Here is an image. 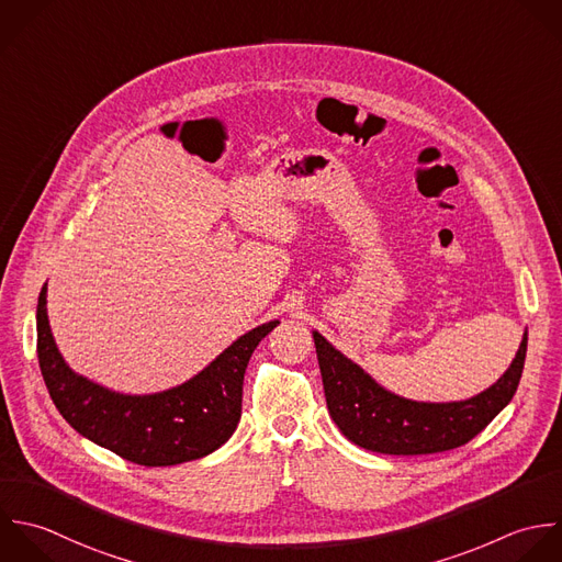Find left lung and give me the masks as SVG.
Returning <instances> with one entry per match:
<instances>
[{
	"mask_svg": "<svg viewBox=\"0 0 562 562\" xmlns=\"http://www.w3.org/2000/svg\"><path fill=\"white\" fill-rule=\"evenodd\" d=\"M313 339L335 425L357 447L385 456L440 453L473 440L513 401L528 352L526 335L508 372L475 398L416 403L383 390L319 333Z\"/></svg>",
	"mask_w": 562,
	"mask_h": 562,
	"instance_id": "obj_1",
	"label": "left lung"
}]
</instances>
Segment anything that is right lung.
<instances>
[{
    "mask_svg": "<svg viewBox=\"0 0 562 562\" xmlns=\"http://www.w3.org/2000/svg\"><path fill=\"white\" fill-rule=\"evenodd\" d=\"M276 326L278 322H269L249 330L179 387L124 396L67 368L49 333L43 286L36 304V355L56 409L80 436L139 467H175L229 440L240 420L249 357Z\"/></svg>",
    "mask_w": 562,
    "mask_h": 562,
    "instance_id": "add662e5",
    "label": "right lung"
}]
</instances>
